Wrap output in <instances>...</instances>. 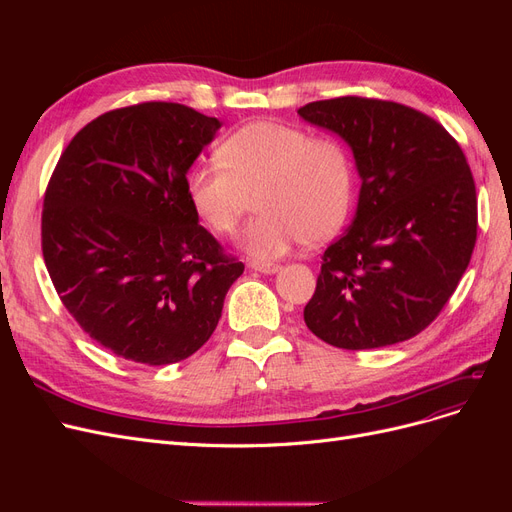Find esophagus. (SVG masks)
I'll return each instance as SVG.
<instances>
[{"instance_id": "34e87169", "label": "esophagus", "mask_w": 512, "mask_h": 512, "mask_svg": "<svg viewBox=\"0 0 512 512\" xmlns=\"http://www.w3.org/2000/svg\"><path fill=\"white\" fill-rule=\"evenodd\" d=\"M250 269L258 271V273H265V275H273L280 271V265H275V262H262V260H252L250 262Z\"/></svg>"}]
</instances>
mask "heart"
I'll list each match as a JSON object with an SVG mask.
<instances>
[{
	"label": "heart",
	"mask_w": 512,
	"mask_h": 512,
	"mask_svg": "<svg viewBox=\"0 0 512 512\" xmlns=\"http://www.w3.org/2000/svg\"><path fill=\"white\" fill-rule=\"evenodd\" d=\"M220 166H196L185 179L190 205L211 230L235 232L247 194L262 211L241 235L258 260L286 256L301 241H322L344 224L352 166L335 138L312 136L280 121H254L218 147Z\"/></svg>",
	"instance_id": "obj_1"
}]
</instances>
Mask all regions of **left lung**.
Instances as JSON below:
<instances>
[{"mask_svg": "<svg viewBox=\"0 0 512 512\" xmlns=\"http://www.w3.org/2000/svg\"><path fill=\"white\" fill-rule=\"evenodd\" d=\"M299 115L342 136L359 205L322 256L307 329L344 350L393 346L427 329L466 273L476 188L455 138L410 106L374 98L309 102Z\"/></svg>", "mask_w": 512, "mask_h": 512, "instance_id": "1", "label": "left lung"}]
</instances>
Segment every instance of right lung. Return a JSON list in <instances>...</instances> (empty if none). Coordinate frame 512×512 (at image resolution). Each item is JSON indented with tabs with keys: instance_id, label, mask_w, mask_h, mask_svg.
<instances>
[{
	"instance_id": "obj_1",
	"label": "right lung",
	"mask_w": 512,
	"mask_h": 512,
	"mask_svg": "<svg viewBox=\"0 0 512 512\" xmlns=\"http://www.w3.org/2000/svg\"><path fill=\"white\" fill-rule=\"evenodd\" d=\"M222 123L175 102L96 117L53 170L42 256L61 303L134 363L192 356L218 327L243 262L198 224L185 179Z\"/></svg>"
}]
</instances>
